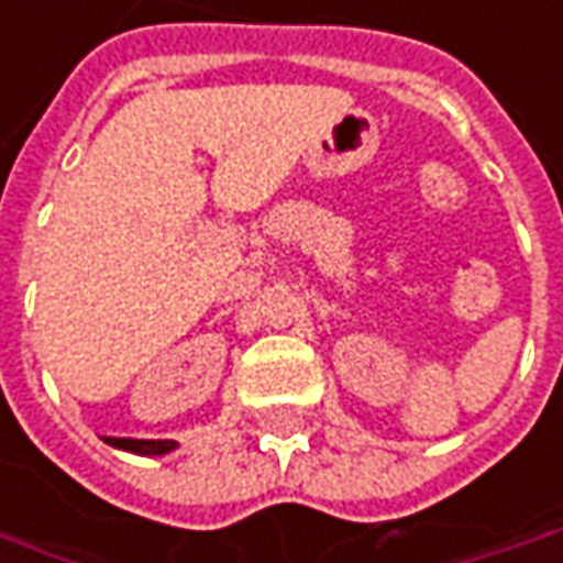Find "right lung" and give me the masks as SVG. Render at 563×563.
<instances>
[{
  "instance_id": "right-lung-1",
  "label": "right lung",
  "mask_w": 563,
  "mask_h": 563,
  "mask_svg": "<svg viewBox=\"0 0 563 563\" xmlns=\"http://www.w3.org/2000/svg\"><path fill=\"white\" fill-rule=\"evenodd\" d=\"M107 443L117 450L137 453V456H163V453H172L178 446L175 441H135V438H107Z\"/></svg>"
}]
</instances>
